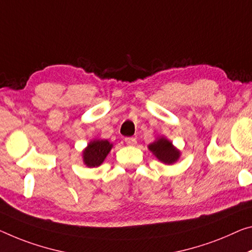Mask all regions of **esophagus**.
<instances>
[{
	"mask_svg": "<svg viewBox=\"0 0 252 252\" xmlns=\"http://www.w3.org/2000/svg\"><path fill=\"white\" fill-rule=\"evenodd\" d=\"M125 141L127 146H134L135 143H137V139L132 138V137H129V138H126Z\"/></svg>",
	"mask_w": 252,
	"mask_h": 252,
	"instance_id": "34e87169",
	"label": "esophagus"
}]
</instances>
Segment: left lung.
<instances>
[{
    "label": "left lung",
    "instance_id": "1",
    "mask_svg": "<svg viewBox=\"0 0 252 252\" xmlns=\"http://www.w3.org/2000/svg\"><path fill=\"white\" fill-rule=\"evenodd\" d=\"M149 149L153 151L159 160L168 163V165L174 163L179 158V151L175 149L171 142L165 138H160L159 140L151 143Z\"/></svg>",
    "mask_w": 252,
    "mask_h": 252
}]
</instances>
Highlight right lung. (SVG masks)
Here are the masks:
<instances>
[{"instance_id":"obj_1","label":"right lung","mask_w":252,"mask_h":252,"mask_svg":"<svg viewBox=\"0 0 252 252\" xmlns=\"http://www.w3.org/2000/svg\"><path fill=\"white\" fill-rule=\"evenodd\" d=\"M111 148L112 145L107 140H95L91 142L83 153L85 165L89 167H97L101 165L107 154L110 153Z\"/></svg>"}]
</instances>
